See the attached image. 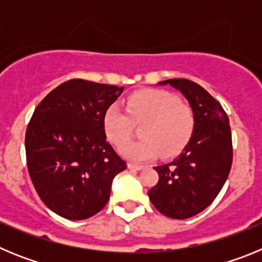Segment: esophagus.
I'll return each instance as SVG.
<instances>
[{
  "label": "esophagus",
  "mask_w": 262,
  "mask_h": 262,
  "mask_svg": "<svg viewBox=\"0 0 262 262\" xmlns=\"http://www.w3.org/2000/svg\"><path fill=\"white\" fill-rule=\"evenodd\" d=\"M128 168L134 169V170H140V169L144 168V165H139V164L135 163H128Z\"/></svg>",
  "instance_id": "34e87169"
}]
</instances>
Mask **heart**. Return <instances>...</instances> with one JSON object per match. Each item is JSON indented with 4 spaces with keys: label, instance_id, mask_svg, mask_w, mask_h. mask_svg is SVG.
I'll return each mask as SVG.
<instances>
[{
    "label": "heart",
    "instance_id": "b5f03b06",
    "mask_svg": "<svg viewBox=\"0 0 262 262\" xmlns=\"http://www.w3.org/2000/svg\"><path fill=\"white\" fill-rule=\"evenodd\" d=\"M111 142L122 145L140 127L142 140L120 147V154L135 161L169 157L180 152L190 140L195 126L194 111L176 94L166 90L144 89L128 97L126 110L111 105L103 118Z\"/></svg>",
    "mask_w": 262,
    "mask_h": 262
}]
</instances>
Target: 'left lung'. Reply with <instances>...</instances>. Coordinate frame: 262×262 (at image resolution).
Wrapping results in <instances>:
<instances>
[{"instance_id": "left-lung-1", "label": "left lung", "mask_w": 262, "mask_h": 262, "mask_svg": "<svg viewBox=\"0 0 262 262\" xmlns=\"http://www.w3.org/2000/svg\"><path fill=\"white\" fill-rule=\"evenodd\" d=\"M180 90L195 117L193 135L172 163L156 166L159 182L148 191L165 216L187 219L209 207L232 165V136L226 111L201 85L186 78L159 82Z\"/></svg>"}]
</instances>
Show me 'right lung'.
<instances>
[{
	"label": "right lung",
	"mask_w": 262,
	"mask_h": 262,
	"mask_svg": "<svg viewBox=\"0 0 262 262\" xmlns=\"http://www.w3.org/2000/svg\"><path fill=\"white\" fill-rule=\"evenodd\" d=\"M123 86L75 78L50 92L26 129L27 169L48 209L82 221L105 207L111 182L127 168L106 140L103 118Z\"/></svg>",
	"instance_id": "1"
}]
</instances>
